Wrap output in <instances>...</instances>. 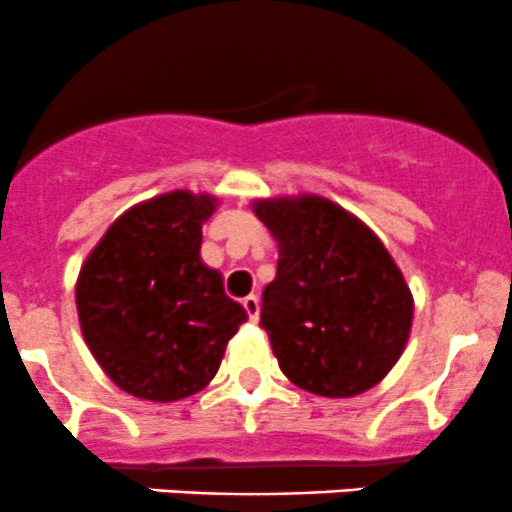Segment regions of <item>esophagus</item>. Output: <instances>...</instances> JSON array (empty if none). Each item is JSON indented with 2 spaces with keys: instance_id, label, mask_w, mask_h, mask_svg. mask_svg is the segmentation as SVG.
<instances>
[{
  "instance_id": "34e87169",
  "label": "esophagus",
  "mask_w": 512,
  "mask_h": 512,
  "mask_svg": "<svg viewBox=\"0 0 512 512\" xmlns=\"http://www.w3.org/2000/svg\"><path fill=\"white\" fill-rule=\"evenodd\" d=\"M241 303H244V308H246V313H249L251 321L256 323L258 321V311H261V306H258V298L256 296H246Z\"/></svg>"
}]
</instances>
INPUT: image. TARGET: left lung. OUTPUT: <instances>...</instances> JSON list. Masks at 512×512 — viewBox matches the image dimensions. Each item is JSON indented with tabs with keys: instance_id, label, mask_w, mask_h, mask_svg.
I'll return each instance as SVG.
<instances>
[{
	"instance_id": "8db88e82",
	"label": "left lung",
	"mask_w": 512,
	"mask_h": 512,
	"mask_svg": "<svg viewBox=\"0 0 512 512\" xmlns=\"http://www.w3.org/2000/svg\"><path fill=\"white\" fill-rule=\"evenodd\" d=\"M251 209L278 244L261 326L283 376L326 398L378 386L413 326V293L383 241L318 194L254 199Z\"/></svg>"
}]
</instances>
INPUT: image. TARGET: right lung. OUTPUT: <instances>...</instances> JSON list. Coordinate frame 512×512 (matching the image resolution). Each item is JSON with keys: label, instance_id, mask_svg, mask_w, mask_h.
I'll return each mask as SVG.
<instances>
[{"label": "right lung", "instance_id": "add662e5", "mask_svg": "<svg viewBox=\"0 0 512 512\" xmlns=\"http://www.w3.org/2000/svg\"><path fill=\"white\" fill-rule=\"evenodd\" d=\"M214 194L176 189L126 209L77 278L82 336L129 396L174 403L214 381L246 311L201 261Z\"/></svg>", "mask_w": 512, "mask_h": 512}]
</instances>
